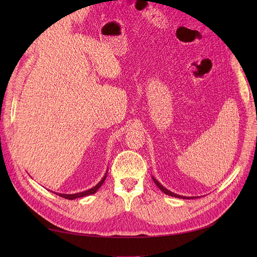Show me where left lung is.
Masks as SVG:
<instances>
[{
  "mask_svg": "<svg viewBox=\"0 0 257 257\" xmlns=\"http://www.w3.org/2000/svg\"><path fill=\"white\" fill-rule=\"evenodd\" d=\"M152 179H153V181H154V183L158 185V188L163 192V193H165L166 195H169V196H173V197H177V198H182V199H190V198H196V197H186V196H182V195H178V194H176V193H173L172 191H169V190H167L165 186H163L157 179H155L154 177H152Z\"/></svg>",
  "mask_w": 257,
  "mask_h": 257,
  "instance_id": "obj_1",
  "label": "left lung"
}]
</instances>
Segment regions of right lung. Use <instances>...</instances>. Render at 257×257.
<instances>
[{"mask_svg":"<svg viewBox=\"0 0 257 257\" xmlns=\"http://www.w3.org/2000/svg\"><path fill=\"white\" fill-rule=\"evenodd\" d=\"M107 173H108V169L106 170V174L105 176L103 177L102 180H100L95 186H93V188H91L90 190H87V191H83V192H80V193H75V194H61V193H56L53 192L54 194H57V195L63 197V198H66V199H76V198H80V197H84V196H88V195H91V194H94L96 193V191L100 188V185H102L104 183V181L106 180V177H107Z\"/></svg>","mask_w":257,"mask_h":257,"instance_id":"add662e5","label":"right lung"}]
</instances>
